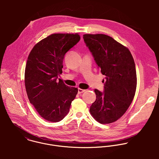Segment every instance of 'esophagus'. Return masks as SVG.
Segmentation results:
<instances>
[{
	"instance_id": "esophagus-1",
	"label": "esophagus",
	"mask_w": 159,
	"mask_h": 159,
	"mask_svg": "<svg viewBox=\"0 0 159 159\" xmlns=\"http://www.w3.org/2000/svg\"><path fill=\"white\" fill-rule=\"evenodd\" d=\"M85 91H86V90H84V89H82L78 88V93H83V92H84Z\"/></svg>"
}]
</instances>
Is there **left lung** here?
Returning <instances> with one entry per match:
<instances>
[{
    "label": "left lung",
    "instance_id": "left-lung-1",
    "mask_svg": "<svg viewBox=\"0 0 159 159\" xmlns=\"http://www.w3.org/2000/svg\"><path fill=\"white\" fill-rule=\"evenodd\" d=\"M83 39L105 76L103 92L94 90L96 100L90 113L98 122L110 124L124 115L134 98L137 83L135 62L129 49L108 35L84 34Z\"/></svg>",
    "mask_w": 159,
    "mask_h": 159
}]
</instances>
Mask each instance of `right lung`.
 I'll return each mask as SVG.
<instances>
[{"label": "right lung", "instance_id": "obj_1", "mask_svg": "<svg viewBox=\"0 0 159 159\" xmlns=\"http://www.w3.org/2000/svg\"><path fill=\"white\" fill-rule=\"evenodd\" d=\"M80 40L78 34H54L31 50L24 75L30 103L46 120L57 122L68 114L78 89L68 87L59 77L66 52Z\"/></svg>", "mask_w": 159, "mask_h": 159}]
</instances>
